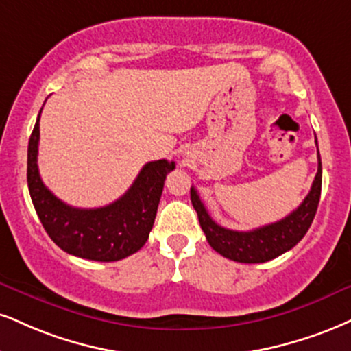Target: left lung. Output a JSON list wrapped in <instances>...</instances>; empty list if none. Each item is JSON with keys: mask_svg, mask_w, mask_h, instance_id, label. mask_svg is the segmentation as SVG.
<instances>
[{"mask_svg": "<svg viewBox=\"0 0 351 351\" xmlns=\"http://www.w3.org/2000/svg\"><path fill=\"white\" fill-rule=\"evenodd\" d=\"M315 145H317V141H315ZM320 189H322V163H320L319 155L317 175L301 206L281 221L248 232L230 230L214 222L202 204L196 188L193 186L191 202L197 213L201 229L214 250L239 263H265L291 250L294 245L301 242L317 213Z\"/></svg>", "mask_w": 351, "mask_h": 351, "instance_id": "1", "label": "left lung"}]
</instances>
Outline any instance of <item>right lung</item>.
Instances as JSON below:
<instances>
[{"mask_svg": "<svg viewBox=\"0 0 351 351\" xmlns=\"http://www.w3.org/2000/svg\"><path fill=\"white\" fill-rule=\"evenodd\" d=\"M39 119L40 112L29 138L27 186L49 237L63 252L93 261H117L141 250L154 227L165 178L175 170V162L145 163L132 186L111 204L96 209L71 208L53 196L40 180Z\"/></svg>", "mask_w": 351, "mask_h": 351, "instance_id": "right-lung-1", "label": "right lung"}]
</instances>
